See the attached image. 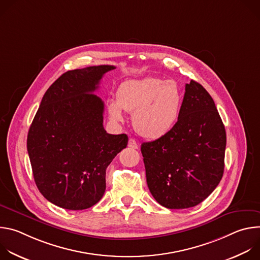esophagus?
<instances>
[{
    "instance_id": "esophagus-1",
    "label": "esophagus",
    "mask_w": 260,
    "mask_h": 260,
    "mask_svg": "<svg viewBox=\"0 0 260 260\" xmlns=\"http://www.w3.org/2000/svg\"><path fill=\"white\" fill-rule=\"evenodd\" d=\"M128 147L129 148H133V149H138V147H139V145H138V142L135 140V139H129L128 140Z\"/></svg>"
}]
</instances>
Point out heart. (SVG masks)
<instances>
[{"label":"heart","instance_id":"heart-1","mask_svg":"<svg viewBox=\"0 0 260 260\" xmlns=\"http://www.w3.org/2000/svg\"><path fill=\"white\" fill-rule=\"evenodd\" d=\"M183 103L176 81L146 77L123 82L116 101L109 102L108 112L115 122L123 120L122 110L133 114V124L138 134L147 139L167 135L179 119Z\"/></svg>","mask_w":260,"mask_h":260}]
</instances>
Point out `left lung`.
<instances>
[{
  "label": "left lung",
  "instance_id": "left-lung-1",
  "mask_svg": "<svg viewBox=\"0 0 260 260\" xmlns=\"http://www.w3.org/2000/svg\"><path fill=\"white\" fill-rule=\"evenodd\" d=\"M225 146V128L212 96L191 80L175 126L141 146L155 201L168 209H186L206 200L223 176Z\"/></svg>",
  "mask_w": 260,
  "mask_h": 260
}]
</instances>
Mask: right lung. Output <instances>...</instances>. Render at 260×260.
Wrapping results in <instances>:
<instances>
[{"instance_id": "1", "label": "right lung", "mask_w": 260, "mask_h": 260, "mask_svg": "<svg viewBox=\"0 0 260 260\" xmlns=\"http://www.w3.org/2000/svg\"><path fill=\"white\" fill-rule=\"evenodd\" d=\"M103 64L63 73L45 92L27 134V152L37 187L53 205L84 210L106 190V169L126 147L125 134L103 125L104 102L93 92Z\"/></svg>"}]
</instances>
